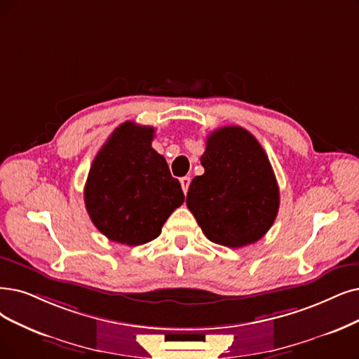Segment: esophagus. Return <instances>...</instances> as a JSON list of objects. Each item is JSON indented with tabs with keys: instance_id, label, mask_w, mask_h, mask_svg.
Instances as JSON below:
<instances>
[{
	"instance_id": "34e87169",
	"label": "esophagus",
	"mask_w": 359,
	"mask_h": 359,
	"mask_svg": "<svg viewBox=\"0 0 359 359\" xmlns=\"http://www.w3.org/2000/svg\"><path fill=\"white\" fill-rule=\"evenodd\" d=\"M180 182H181V187H182V191L187 194V191H189V187H190V182H191V178L190 177H182L181 180H180Z\"/></svg>"
}]
</instances>
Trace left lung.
Listing matches in <instances>:
<instances>
[{
	"label": "left lung",
	"mask_w": 359,
	"mask_h": 359,
	"mask_svg": "<svg viewBox=\"0 0 359 359\" xmlns=\"http://www.w3.org/2000/svg\"><path fill=\"white\" fill-rule=\"evenodd\" d=\"M200 162L205 174L193 178L185 203L205 236L231 249L262 238L277 218L280 191L257 140L245 128H219Z\"/></svg>",
	"instance_id": "1"
}]
</instances>
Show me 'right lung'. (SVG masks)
Returning a JSON list of instances; mask_svg holds the SVG:
<instances>
[{
  "label": "right lung",
  "mask_w": 359,
  "mask_h": 359,
  "mask_svg": "<svg viewBox=\"0 0 359 359\" xmlns=\"http://www.w3.org/2000/svg\"><path fill=\"white\" fill-rule=\"evenodd\" d=\"M154 128L123 122L100 149L83 190L93 224L109 240L140 246L159 237L184 193L162 154Z\"/></svg>",
  "instance_id": "obj_1"
}]
</instances>
